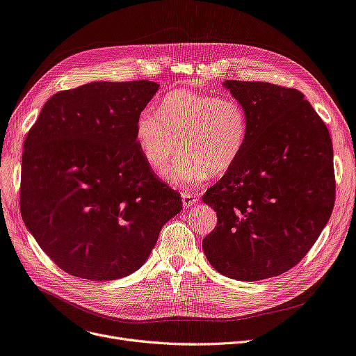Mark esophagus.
<instances>
[{"label": "esophagus", "instance_id": "1", "mask_svg": "<svg viewBox=\"0 0 356 356\" xmlns=\"http://www.w3.org/2000/svg\"><path fill=\"white\" fill-rule=\"evenodd\" d=\"M181 200H183V207L189 208L192 204H195L199 200V196L196 193H191V192H183L181 195Z\"/></svg>", "mask_w": 356, "mask_h": 356}]
</instances>
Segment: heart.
Here are the masks:
<instances>
[{"mask_svg":"<svg viewBox=\"0 0 356 356\" xmlns=\"http://www.w3.org/2000/svg\"><path fill=\"white\" fill-rule=\"evenodd\" d=\"M136 140L156 173H161L183 147L186 154L165 176L173 184L191 188L209 175L232 170L247 145L248 115L235 98L180 89L167 93L159 111L140 112Z\"/></svg>","mask_w":356,"mask_h":356,"instance_id":"heart-1","label":"heart"}]
</instances>
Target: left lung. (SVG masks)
I'll use <instances>...</instances> for the list:
<instances>
[{"label": "left lung", "mask_w": 356, "mask_h": 356, "mask_svg": "<svg viewBox=\"0 0 356 356\" xmlns=\"http://www.w3.org/2000/svg\"><path fill=\"white\" fill-rule=\"evenodd\" d=\"M248 115V140L231 172L203 195L218 215L202 247L220 274L257 282L297 266L334 204L329 129L297 89L225 81Z\"/></svg>", "instance_id": "obj_1"}]
</instances>
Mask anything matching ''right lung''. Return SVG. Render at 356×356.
I'll return each instance as SVG.
<instances>
[{
    "mask_svg": "<svg viewBox=\"0 0 356 356\" xmlns=\"http://www.w3.org/2000/svg\"><path fill=\"white\" fill-rule=\"evenodd\" d=\"M152 81L92 82L44 104L24 141L20 211L65 273L92 282L138 270L180 193L157 177L136 140Z\"/></svg>",
    "mask_w": 356,
    "mask_h": 356,
    "instance_id": "right-lung-1",
    "label": "right lung"
}]
</instances>
